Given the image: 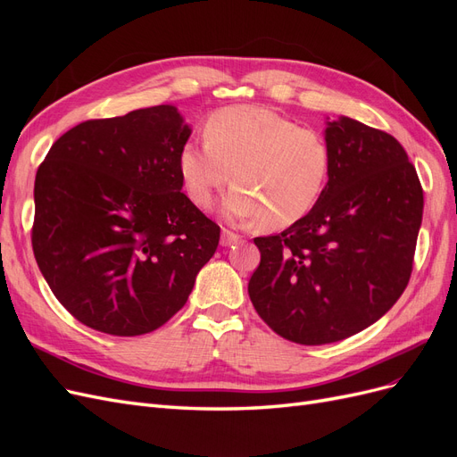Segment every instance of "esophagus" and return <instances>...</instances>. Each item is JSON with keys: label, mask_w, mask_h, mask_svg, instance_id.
Listing matches in <instances>:
<instances>
[{"label": "esophagus", "mask_w": 457, "mask_h": 457, "mask_svg": "<svg viewBox=\"0 0 457 457\" xmlns=\"http://www.w3.org/2000/svg\"><path fill=\"white\" fill-rule=\"evenodd\" d=\"M237 242H240V237L238 234H234V232H230V230H223L220 232V245H232V244H237Z\"/></svg>", "instance_id": "1"}]
</instances>
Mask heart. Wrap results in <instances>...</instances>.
<instances>
[{"instance_id":"b5f03b06","label":"heart","mask_w":457,"mask_h":457,"mask_svg":"<svg viewBox=\"0 0 457 457\" xmlns=\"http://www.w3.org/2000/svg\"><path fill=\"white\" fill-rule=\"evenodd\" d=\"M331 170L322 133L301 128L265 106H228L205 126V141L179 152V173L188 198L210 207L227 185L223 202L230 220H255L284 228L307 217L320 202Z\"/></svg>"}]
</instances>
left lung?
I'll list each match as a JSON object with an SVG mask.
<instances>
[{
  "label": "left lung",
  "instance_id": "8db88e82",
  "mask_svg": "<svg viewBox=\"0 0 457 457\" xmlns=\"http://www.w3.org/2000/svg\"><path fill=\"white\" fill-rule=\"evenodd\" d=\"M331 170L314 210L276 237L255 238L247 284L257 314L299 345L366 329L408 286L423 190L393 135L339 116L326 121Z\"/></svg>",
  "mask_w": 457,
  "mask_h": 457
}]
</instances>
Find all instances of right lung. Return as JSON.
<instances>
[{"label": "right lung", "mask_w": 457, "mask_h": 457, "mask_svg": "<svg viewBox=\"0 0 457 457\" xmlns=\"http://www.w3.org/2000/svg\"><path fill=\"white\" fill-rule=\"evenodd\" d=\"M190 133L177 106L141 108L79 123L39 165L34 255L81 324L120 337L158 329L213 257L220 228L181 192Z\"/></svg>", "instance_id": "right-lung-1"}]
</instances>
